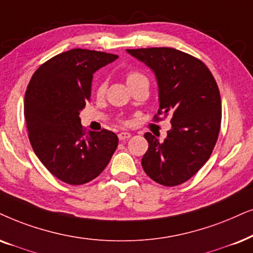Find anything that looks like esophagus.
I'll list each match as a JSON object with an SVG mask.
<instances>
[{
	"label": "esophagus",
	"mask_w": 253,
	"mask_h": 253,
	"mask_svg": "<svg viewBox=\"0 0 253 253\" xmlns=\"http://www.w3.org/2000/svg\"><path fill=\"white\" fill-rule=\"evenodd\" d=\"M130 137H131V133H129V132H120V133H119V139H120V140L129 139Z\"/></svg>",
	"instance_id": "obj_1"
}]
</instances>
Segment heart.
I'll use <instances>...</instances> for the list:
<instances>
[{
    "label": "heart",
    "instance_id": "b5f03b06",
    "mask_svg": "<svg viewBox=\"0 0 253 253\" xmlns=\"http://www.w3.org/2000/svg\"><path fill=\"white\" fill-rule=\"evenodd\" d=\"M139 79H145V77L142 74L137 73V72H132V73H129L126 78V81H127V84L133 83V81L136 80H139ZM107 89V83L106 81H101L100 84H97V88H96V93L97 95H103L104 91Z\"/></svg>",
    "mask_w": 253,
    "mask_h": 253
}]
</instances>
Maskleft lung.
Returning <instances> with one entry per match:
<instances>
[{
	"mask_svg": "<svg viewBox=\"0 0 253 253\" xmlns=\"http://www.w3.org/2000/svg\"><path fill=\"white\" fill-rule=\"evenodd\" d=\"M144 62L158 84L159 115L170 117L164 142L144 134L149 149L142 166L153 181L178 186L205 165L221 126V96L214 77L199 59L170 47L126 50Z\"/></svg>",
	"mask_w": 253,
	"mask_h": 253,
	"instance_id": "1",
	"label": "left lung"
}]
</instances>
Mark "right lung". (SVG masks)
Segmentation results:
<instances>
[{
  "label": "right lung",
  "instance_id": "right-lung-1",
  "mask_svg": "<svg viewBox=\"0 0 253 253\" xmlns=\"http://www.w3.org/2000/svg\"><path fill=\"white\" fill-rule=\"evenodd\" d=\"M119 55L73 48L42 64L26 88L24 116L36 156L61 181L84 185L102 173L119 138L109 130L84 132L80 111L95 72Z\"/></svg>",
  "mask_w": 253,
  "mask_h": 253
}]
</instances>
